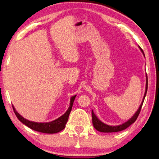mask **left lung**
<instances>
[{"label": "left lung", "mask_w": 159, "mask_h": 159, "mask_svg": "<svg viewBox=\"0 0 159 159\" xmlns=\"http://www.w3.org/2000/svg\"><path fill=\"white\" fill-rule=\"evenodd\" d=\"M139 49L141 50V51L142 52L143 56H144V53H143V51L141 48V47L139 46ZM144 57H145V56H144ZM147 85H148V80H147V73H146V89H145V92H144V95H143L142 102H141V105H140L139 108L138 109L137 111L134 114L133 116H132L131 118H129L127 121H126V122H124V124H122L117 125V126H110V125H107V124H104L103 122H102V121L96 116V115H95L92 110V112H91L92 113V124H93V125H94V127L98 131L101 132H120V131H122V130L126 129V128L129 127L130 125H132L134 122H135V121L136 120V119H137L138 116L139 115V113H140V111H141V107H142L143 100H144V98H145V97H146V94H147Z\"/></svg>", "instance_id": "left-lung-1"}]
</instances>
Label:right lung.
Returning <instances> with one entry per match:
<instances>
[{
  "label": "right lung",
  "mask_w": 159,
  "mask_h": 159,
  "mask_svg": "<svg viewBox=\"0 0 159 159\" xmlns=\"http://www.w3.org/2000/svg\"><path fill=\"white\" fill-rule=\"evenodd\" d=\"M76 96V95H74V96H72L71 98H70V106H69L68 110L65 111L64 115H62L61 116L58 117L56 120L50 121V122L39 123L27 120V119L24 118V117H22L21 115L16 111L14 106H12V107L13 110H14V112L16 114V117H18V120H19L22 124L26 125V126H28L29 128L32 129L33 130H35V131L43 132V133H57V132L61 131V130H63L65 128V125H66L67 122H68L69 115H70V111H71L73 103H74Z\"/></svg>",
  "instance_id": "obj_1"
}]
</instances>
